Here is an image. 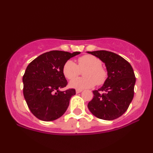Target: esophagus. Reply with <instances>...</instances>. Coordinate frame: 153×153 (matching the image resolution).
I'll return each instance as SVG.
<instances>
[{"label":"esophagus","mask_w":153,"mask_h":153,"mask_svg":"<svg viewBox=\"0 0 153 153\" xmlns=\"http://www.w3.org/2000/svg\"><path fill=\"white\" fill-rule=\"evenodd\" d=\"M82 90H80V89H77L76 90V94H79V93L82 92Z\"/></svg>","instance_id":"34e87169"}]
</instances>
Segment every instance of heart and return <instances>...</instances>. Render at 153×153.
<instances>
[{
    "label": "heart",
    "instance_id": "heart-1",
    "mask_svg": "<svg viewBox=\"0 0 153 153\" xmlns=\"http://www.w3.org/2000/svg\"><path fill=\"white\" fill-rule=\"evenodd\" d=\"M81 71H84V78L74 79ZM62 73L68 80L74 79L70 82V86L80 90L91 88L96 84L103 85L108 77V73L102 67L101 59L91 54H85L79 57L78 65L71 59L68 60L63 65Z\"/></svg>",
    "mask_w": 153,
    "mask_h": 153
}]
</instances>
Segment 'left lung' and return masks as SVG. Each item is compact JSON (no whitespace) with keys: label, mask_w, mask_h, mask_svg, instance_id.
<instances>
[{"label":"left lung","mask_w":153,"mask_h":153,"mask_svg":"<svg viewBox=\"0 0 153 153\" xmlns=\"http://www.w3.org/2000/svg\"><path fill=\"white\" fill-rule=\"evenodd\" d=\"M105 63L108 78L101 88L94 91L88 108L95 117L114 120L121 117L134 97L136 78L131 65L121 56L106 50L88 52Z\"/></svg>","instance_id":"8db88e82"}]
</instances>
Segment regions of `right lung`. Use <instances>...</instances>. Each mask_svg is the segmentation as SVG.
I'll return each mask as SVG.
<instances>
[{"instance_id":"1","label":"right lung","mask_w":153,"mask_h":153,"mask_svg":"<svg viewBox=\"0 0 153 153\" xmlns=\"http://www.w3.org/2000/svg\"><path fill=\"white\" fill-rule=\"evenodd\" d=\"M80 52L52 50L29 63L23 76L24 99L31 113L45 122L55 120L64 114L75 90L60 89L68 85L62 73L64 64Z\"/></svg>"}]
</instances>
